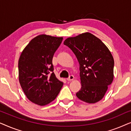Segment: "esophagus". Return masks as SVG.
Returning a JSON list of instances; mask_svg holds the SVG:
<instances>
[{
    "label": "esophagus",
    "instance_id": "1",
    "mask_svg": "<svg viewBox=\"0 0 131 131\" xmlns=\"http://www.w3.org/2000/svg\"><path fill=\"white\" fill-rule=\"evenodd\" d=\"M74 76H73V75H70V76L69 78L67 79V80H68V81H70V80H74Z\"/></svg>",
    "mask_w": 131,
    "mask_h": 131
}]
</instances>
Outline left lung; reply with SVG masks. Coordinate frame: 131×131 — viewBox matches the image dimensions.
I'll use <instances>...</instances> for the list:
<instances>
[{
	"label": "left lung",
	"mask_w": 131,
	"mask_h": 131,
	"mask_svg": "<svg viewBox=\"0 0 131 131\" xmlns=\"http://www.w3.org/2000/svg\"><path fill=\"white\" fill-rule=\"evenodd\" d=\"M79 63L81 89L79 99L94 104L103 99L114 78V59L105 45L88 32L66 39Z\"/></svg>",
	"instance_id": "1"
}]
</instances>
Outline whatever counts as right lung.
<instances>
[{
    "label": "right lung",
    "instance_id": "right-lung-1",
    "mask_svg": "<svg viewBox=\"0 0 131 131\" xmlns=\"http://www.w3.org/2000/svg\"><path fill=\"white\" fill-rule=\"evenodd\" d=\"M62 37L41 35L30 41L18 60L19 81L30 101L40 106L53 101L63 85L53 73L52 58Z\"/></svg>",
    "mask_w": 131,
    "mask_h": 131
}]
</instances>
